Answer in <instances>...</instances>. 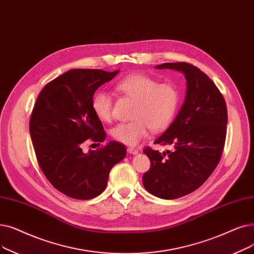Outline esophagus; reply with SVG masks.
Wrapping results in <instances>:
<instances>
[{"label": "esophagus", "instance_id": "1", "mask_svg": "<svg viewBox=\"0 0 254 254\" xmlns=\"http://www.w3.org/2000/svg\"><path fill=\"white\" fill-rule=\"evenodd\" d=\"M127 151H128V153H131V154H137L139 152V150L137 148H134V147H128Z\"/></svg>", "mask_w": 254, "mask_h": 254}]
</instances>
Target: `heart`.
I'll use <instances>...</instances> for the list:
<instances>
[{
	"label": "heart",
	"instance_id": "heart-1",
	"mask_svg": "<svg viewBox=\"0 0 254 254\" xmlns=\"http://www.w3.org/2000/svg\"><path fill=\"white\" fill-rule=\"evenodd\" d=\"M116 89L135 101L133 121L123 123L111 130L112 137L124 144L134 146L145 138L148 130L166 129L178 113L181 91L172 82L160 83L144 73H133L119 80ZM92 110L104 123L113 118V100L107 91H98L92 97Z\"/></svg>",
	"mask_w": 254,
	"mask_h": 254
}]
</instances>
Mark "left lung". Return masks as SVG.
<instances>
[{
	"label": "left lung",
	"instance_id": "left-lung-1",
	"mask_svg": "<svg viewBox=\"0 0 254 254\" xmlns=\"http://www.w3.org/2000/svg\"><path fill=\"white\" fill-rule=\"evenodd\" d=\"M157 68L182 71L187 95L171 126L153 142L171 150L161 153L149 146L143 150L150 168L142 182L150 194L175 199L197 190L218 166L225 144L227 108L217 86L196 66L175 62Z\"/></svg>",
	"mask_w": 254,
	"mask_h": 254
}]
</instances>
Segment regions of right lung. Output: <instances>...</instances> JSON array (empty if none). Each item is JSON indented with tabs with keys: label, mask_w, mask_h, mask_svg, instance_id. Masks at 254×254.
Returning a JSON list of instances; mask_svg holds the SVG:
<instances>
[{
	"label": "right lung",
	"mask_w": 254,
	"mask_h": 254,
	"mask_svg": "<svg viewBox=\"0 0 254 254\" xmlns=\"http://www.w3.org/2000/svg\"><path fill=\"white\" fill-rule=\"evenodd\" d=\"M119 72L71 69L40 91L30 118V135L40 169L59 192L74 199L103 193L109 173L127 154L124 144L111 141L85 153L83 143L104 142L102 121L92 110L97 88Z\"/></svg>",
	"instance_id": "add662e5"
}]
</instances>
